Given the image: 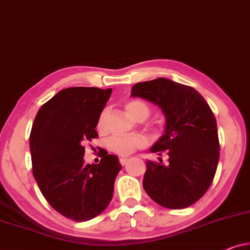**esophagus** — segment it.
Instances as JSON below:
<instances>
[{"label": "esophagus", "instance_id": "obj_1", "mask_svg": "<svg viewBox=\"0 0 250 250\" xmlns=\"http://www.w3.org/2000/svg\"><path fill=\"white\" fill-rule=\"evenodd\" d=\"M126 162H128V159H125V157H121V159H120L121 165H125Z\"/></svg>", "mask_w": 250, "mask_h": 250}]
</instances>
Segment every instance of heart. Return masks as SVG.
<instances>
[{
  "mask_svg": "<svg viewBox=\"0 0 250 250\" xmlns=\"http://www.w3.org/2000/svg\"><path fill=\"white\" fill-rule=\"evenodd\" d=\"M125 110L132 119L137 121H145L150 115L149 105L142 100H132L126 102ZM106 111L102 112L98 119L97 128L105 129ZM147 145L145 137L140 135H113L107 139V148L120 156H129L137 149H142Z\"/></svg>",
  "mask_w": 250,
  "mask_h": 250,
  "instance_id": "heart-1",
  "label": "heart"
}]
</instances>
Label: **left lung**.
<instances>
[{"label":"left lung","instance_id":"8db88e82","mask_svg":"<svg viewBox=\"0 0 250 250\" xmlns=\"http://www.w3.org/2000/svg\"><path fill=\"white\" fill-rule=\"evenodd\" d=\"M131 96L159 105L165 132L150 152L168 163L147 161L143 186L150 198L171 209L191 206L208 190L220 159L216 120L209 105L190 86L157 78L132 86Z\"/></svg>","mask_w":250,"mask_h":250}]
</instances>
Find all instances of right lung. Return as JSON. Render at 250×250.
Masks as SVG:
<instances>
[{"instance_id": "1", "label": "right lung", "mask_w": 250, "mask_h": 250, "mask_svg": "<svg viewBox=\"0 0 250 250\" xmlns=\"http://www.w3.org/2000/svg\"><path fill=\"white\" fill-rule=\"evenodd\" d=\"M112 89L71 87L42 105L31 126L33 174L47 203L77 222L101 214L113 196L122 165L105 149L98 164H85L86 142L97 138L98 119Z\"/></svg>"}]
</instances>
